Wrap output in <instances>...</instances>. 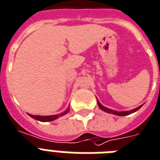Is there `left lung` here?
Wrapping results in <instances>:
<instances>
[{
  "label": "left lung",
  "instance_id": "1",
  "mask_svg": "<svg viewBox=\"0 0 160 160\" xmlns=\"http://www.w3.org/2000/svg\"><path fill=\"white\" fill-rule=\"evenodd\" d=\"M98 107H99V108H100L101 110H102L103 112H107V113H110V114H113V115H116V116H128V115L131 114V113H134V112H137L138 110L140 109V108H141V107H142V105H141V106H140V107H136V108H135V109L131 110V111H125V112H117V111H115V110H112V109H110V108H108V107H104L103 105L101 104L100 102H99L98 100Z\"/></svg>",
  "mask_w": 160,
  "mask_h": 160
}]
</instances>
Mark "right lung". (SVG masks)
Returning a JSON list of instances; mask_svg holds the SVG:
<instances>
[{"instance_id":"obj_1","label":"right lung","mask_w":160,"mask_h":160,"mask_svg":"<svg viewBox=\"0 0 160 160\" xmlns=\"http://www.w3.org/2000/svg\"><path fill=\"white\" fill-rule=\"evenodd\" d=\"M69 111H70V108L69 107H68L64 112H61V113L57 115H52V116H35V115L29 114V113H28V115H29L30 117H32L33 119L37 120V121H42V122H47V121H54V120H56V119L61 117V116H64V115H66L67 113H68Z\"/></svg>"}]
</instances>
